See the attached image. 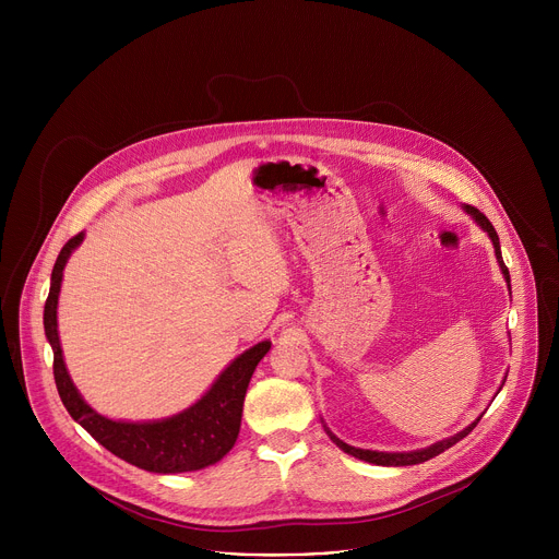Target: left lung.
Returning <instances> with one entry per match:
<instances>
[{
  "mask_svg": "<svg viewBox=\"0 0 559 559\" xmlns=\"http://www.w3.org/2000/svg\"><path fill=\"white\" fill-rule=\"evenodd\" d=\"M464 212H466V214H468L477 225H480L487 234H489L491 243H493V250H496L498 265H500V270H502V274H504V281H507V287H509V292H511V276H509V270H507V265H504V261H502L500 238H498L496 227L491 225V221H489L480 210H475V207H471V205H464ZM504 380H507V378H504ZM504 380H502V384H504ZM500 389H502V386H500ZM500 389H498V393H500ZM480 418H483V416H477L468 427H464L462 431L453 433L451 438H444V440H440V442H433L431 447L416 449V451H395V453H389V451H371V449H358V447H352V444L343 442L341 438H336L328 427H325V431H328V436L336 442V447H338V449H343L345 453H349V455H354V457H358V460H365V462H369V464H378V466H409V464L427 462V460L436 457L438 453L447 451L449 447H453L455 442H460L464 436H468V433L473 431V427H475L477 423H480Z\"/></svg>",
  "mask_w": 559,
  "mask_h": 559,
  "instance_id": "8db88e82",
  "label": "left lung"
}]
</instances>
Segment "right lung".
Here are the masks:
<instances>
[{
  "instance_id": "right-lung-1",
  "label": "right lung",
  "mask_w": 559,
  "mask_h": 559,
  "mask_svg": "<svg viewBox=\"0 0 559 559\" xmlns=\"http://www.w3.org/2000/svg\"><path fill=\"white\" fill-rule=\"evenodd\" d=\"M82 241L84 231H79L61 248L44 307V332L52 347V373L63 407L74 423L82 425L110 453L150 473H186L216 464L229 453L238 438L248 384L272 343L261 341L236 356L194 405L170 418L128 423L97 414L70 380L57 332V302L63 267Z\"/></svg>"
}]
</instances>
